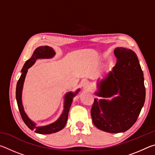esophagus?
Instances as JSON below:
<instances>
[{"label":"esophagus","mask_w":155,"mask_h":155,"mask_svg":"<svg viewBox=\"0 0 155 155\" xmlns=\"http://www.w3.org/2000/svg\"><path fill=\"white\" fill-rule=\"evenodd\" d=\"M83 87L84 89H85V90H90L91 88V86L90 85V83H89L88 82H85L83 84Z\"/></svg>","instance_id":"obj_1"}]
</instances>
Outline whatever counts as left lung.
Returning a JSON list of instances; mask_svg holds the SVG:
<instances>
[{"instance_id": "1", "label": "left lung", "mask_w": 155, "mask_h": 155, "mask_svg": "<svg viewBox=\"0 0 155 155\" xmlns=\"http://www.w3.org/2000/svg\"><path fill=\"white\" fill-rule=\"evenodd\" d=\"M117 62L113 70L98 84L97 96L112 101L94 98L91 109L92 122L108 133L125 132L137 121L146 98L143 74L137 54L130 49L114 50Z\"/></svg>"}]
</instances>
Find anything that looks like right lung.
Here are the masks:
<instances>
[{"mask_svg":"<svg viewBox=\"0 0 155 155\" xmlns=\"http://www.w3.org/2000/svg\"><path fill=\"white\" fill-rule=\"evenodd\" d=\"M54 54H55V52H54V50L49 46H40L38 48H36L33 52L32 57L28 61H26L24 66H23L22 69V74H21L16 85L15 97H16L18 107V109H19L21 117H22L23 121H24L26 125L31 130H34L35 133H40V134H51V133L58 132V131L61 130L64 128L68 120V113H69V110L70 109V107H71L73 97L79 91V90H78L75 93L70 92L65 95L64 111H63L59 118L55 122L52 123L51 124L45 126V127H36L35 124L28 118L27 114H25L22 104V90L28 69L35 64L37 59L51 58L54 55Z\"/></svg>","mask_w":155,"mask_h":155,"instance_id":"add662e5","label":"right lung"}]
</instances>
